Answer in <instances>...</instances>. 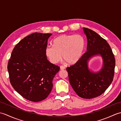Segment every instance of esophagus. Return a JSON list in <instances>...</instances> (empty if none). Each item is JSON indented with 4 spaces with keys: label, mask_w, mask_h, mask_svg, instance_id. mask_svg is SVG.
<instances>
[{
    "label": "esophagus",
    "mask_w": 121,
    "mask_h": 121,
    "mask_svg": "<svg viewBox=\"0 0 121 121\" xmlns=\"http://www.w3.org/2000/svg\"><path fill=\"white\" fill-rule=\"evenodd\" d=\"M65 66H60V70H65Z\"/></svg>",
    "instance_id": "obj_1"
}]
</instances>
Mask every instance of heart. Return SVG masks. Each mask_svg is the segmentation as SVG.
Returning a JSON list of instances; mask_svg holds the SVG:
<instances>
[{
	"instance_id": "b5f03b06",
	"label": "heart",
	"mask_w": 121,
	"mask_h": 121,
	"mask_svg": "<svg viewBox=\"0 0 121 121\" xmlns=\"http://www.w3.org/2000/svg\"><path fill=\"white\" fill-rule=\"evenodd\" d=\"M52 43L53 46H47L45 48L46 55L50 62L57 63L62 56L68 64L72 65L80 58L85 41L84 38L78 34L62 35L54 39Z\"/></svg>"
}]
</instances>
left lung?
Returning a JSON list of instances; mask_svg holds the SVG:
<instances>
[{
  "label": "left lung",
  "instance_id": "obj_1",
  "mask_svg": "<svg viewBox=\"0 0 121 121\" xmlns=\"http://www.w3.org/2000/svg\"><path fill=\"white\" fill-rule=\"evenodd\" d=\"M83 29L87 39V51L66 71L70 83L77 95L83 98L91 99L102 95L112 83L115 60L106 40L91 29ZM99 54L102 56L103 66L95 73L89 70L88 61L92 56Z\"/></svg>",
  "mask_w": 121,
  "mask_h": 121
}]
</instances>
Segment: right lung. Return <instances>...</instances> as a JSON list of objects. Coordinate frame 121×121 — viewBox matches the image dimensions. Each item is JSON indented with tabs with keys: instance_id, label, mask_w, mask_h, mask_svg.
Wrapping results in <instances>:
<instances>
[{
	"instance_id": "right-lung-1",
	"label": "right lung",
	"mask_w": 121,
	"mask_h": 121,
	"mask_svg": "<svg viewBox=\"0 0 121 121\" xmlns=\"http://www.w3.org/2000/svg\"><path fill=\"white\" fill-rule=\"evenodd\" d=\"M52 34L34 33L15 45L8 65L10 82L15 91L30 101L45 99L60 67L47 60L45 48Z\"/></svg>"
}]
</instances>
